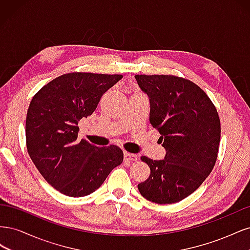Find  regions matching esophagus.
<instances>
[{"label":"esophagus","instance_id":"esophagus-1","mask_svg":"<svg viewBox=\"0 0 250 250\" xmlns=\"http://www.w3.org/2000/svg\"><path fill=\"white\" fill-rule=\"evenodd\" d=\"M124 160L127 162H135L138 160L137 154L129 153V152H124Z\"/></svg>","mask_w":250,"mask_h":250}]
</instances>
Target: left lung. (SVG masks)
I'll use <instances>...</instances> for the list:
<instances>
[{"label":"left lung","mask_w":250,"mask_h":250,"mask_svg":"<svg viewBox=\"0 0 250 250\" xmlns=\"http://www.w3.org/2000/svg\"><path fill=\"white\" fill-rule=\"evenodd\" d=\"M150 101V124L161 133L165 158L142 156L150 176L138 188L160 204L185 199L201 186L217 161L220 119L208 96L194 82L173 75H135Z\"/></svg>","instance_id":"8db88e82"}]
</instances>
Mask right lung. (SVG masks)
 Returning <instances> with one entry per match:
<instances>
[{
    "instance_id": "add662e5",
    "label": "right lung",
    "mask_w": 250,
    "mask_h": 250,
    "mask_svg": "<svg viewBox=\"0 0 250 250\" xmlns=\"http://www.w3.org/2000/svg\"><path fill=\"white\" fill-rule=\"evenodd\" d=\"M122 75L67 73L50 81L30 102L26 119L28 153L42 177L70 197L95 192L123 162L116 145L78 141V122L97 108Z\"/></svg>"
}]
</instances>
